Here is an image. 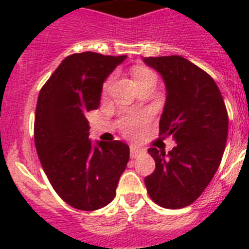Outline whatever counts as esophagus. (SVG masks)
Segmentation results:
<instances>
[{"mask_svg": "<svg viewBox=\"0 0 249 249\" xmlns=\"http://www.w3.org/2000/svg\"><path fill=\"white\" fill-rule=\"evenodd\" d=\"M141 153H143V149L140 148L137 146H131V157L136 158L141 155Z\"/></svg>", "mask_w": 249, "mask_h": 249, "instance_id": "34e87169", "label": "esophagus"}]
</instances>
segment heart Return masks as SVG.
Here are the masks:
<instances>
[{
    "instance_id": "heart-1",
    "label": "heart",
    "mask_w": 249,
    "mask_h": 249,
    "mask_svg": "<svg viewBox=\"0 0 249 249\" xmlns=\"http://www.w3.org/2000/svg\"><path fill=\"white\" fill-rule=\"evenodd\" d=\"M132 76H133V78H135L137 85H140V83L144 82V81L147 80H151V78H155L156 77L155 73H153L151 70H148V68L146 67H140V66H137V67H135L133 70H132ZM111 83H112V77H109L108 80L105 82V85H103V92L108 91ZM143 122H144V117H141V116H138V117H129L127 118V120L123 121L121 126H122V131L124 132V133H127V135H133V133L136 132V129H137Z\"/></svg>"
}]
</instances>
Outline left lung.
Masks as SVG:
<instances>
[{"label": "left lung", "mask_w": 249, "mask_h": 249, "mask_svg": "<svg viewBox=\"0 0 249 249\" xmlns=\"http://www.w3.org/2000/svg\"><path fill=\"white\" fill-rule=\"evenodd\" d=\"M143 61L166 83L160 136L177 143L168 153L148 149L156 169L144 184L155 203L178 210L198 198L218 169L227 142V108L214 80L188 59L162 56Z\"/></svg>", "instance_id": "1"}]
</instances>
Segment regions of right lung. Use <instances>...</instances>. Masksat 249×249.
Wrapping results in <instances>:
<instances>
[{"mask_svg":"<svg viewBox=\"0 0 249 249\" xmlns=\"http://www.w3.org/2000/svg\"><path fill=\"white\" fill-rule=\"evenodd\" d=\"M126 57L96 52L67 56L39 91L37 155L57 195L77 210L96 211L112 202L129 160V147L121 141L92 146L86 118L98 108L107 76Z\"/></svg>","mask_w":249,"mask_h":249,"instance_id":"right-lung-1","label":"right lung"}]
</instances>
